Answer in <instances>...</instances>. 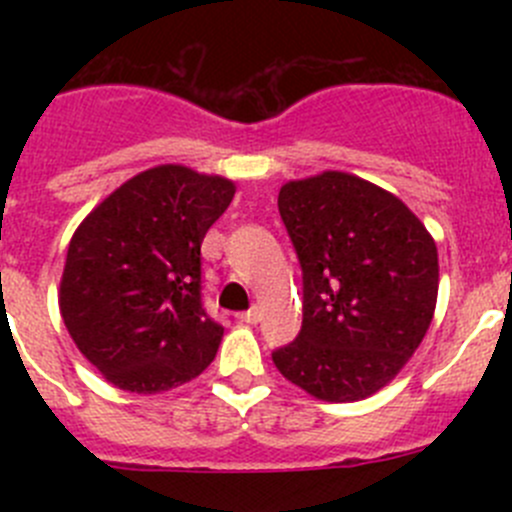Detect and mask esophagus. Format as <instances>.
Segmentation results:
<instances>
[{
  "label": "esophagus",
  "mask_w": 512,
  "mask_h": 512,
  "mask_svg": "<svg viewBox=\"0 0 512 512\" xmlns=\"http://www.w3.org/2000/svg\"><path fill=\"white\" fill-rule=\"evenodd\" d=\"M237 319H240V322H245V324H257V322H260V309L252 307V309H247V312H240V314H237Z\"/></svg>",
  "instance_id": "1"
}]
</instances>
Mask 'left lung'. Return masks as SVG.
Here are the masks:
<instances>
[{
    "label": "left lung",
    "mask_w": 512,
    "mask_h": 512,
    "mask_svg": "<svg viewBox=\"0 0 512 512\" xmlns=\"http://www.w3.org/2000/svg\"><path fill=\"white\" fill-rule=\"evenodd\" d=\"M302 265V329L272 361L309 396L349 404L384 389L414 356L438 297V250L389 190L342 170L277 195Z\"/></svg>",
    "instance_id": "1"
}]
</instances>
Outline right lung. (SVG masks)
<instances>
[{"label": "right lung", "mask_w": 512, "mask_h": 512, "mask_svg": "<svg viewBox=\"0 0 512 512\" xmlns=\"http://www.w3.org/2000/svg\"><path fill=\"white\" fill-rule=\"evenodd\" d=\"M235 183L165 163L133 175L76 227L59 309L116 389L163 394L208 369L223 327L200 302V245Z\"/></svg>", "instance_id": "obj_1"}]
</instances>
